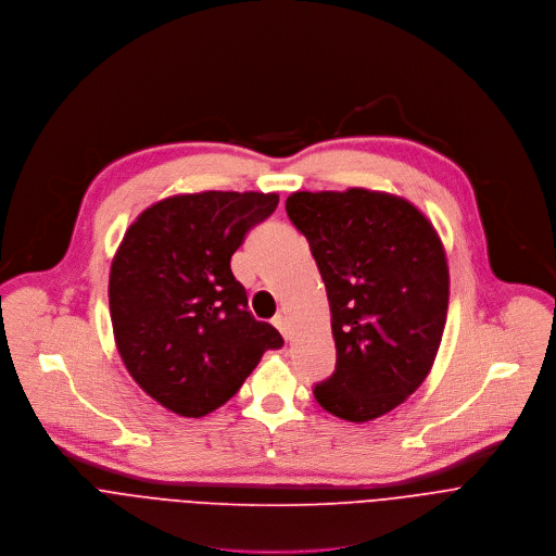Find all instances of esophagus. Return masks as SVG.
<instances>
[{
  "instance_id": "obj_1",
  "label": "esophagus",
  "mask_w": 556,
  "mask_h": 556,
  "mask_svg": "<svg viewBox=\"0 0 556 556\" xmlns=\"http://www.w3.org/2000/svg\"><path fill=\"white\" fill-rule=\"evenodd\" d=\"M271 324L282 332L285 340H289V321H287V317H285L282 313H278V315L271 319Z\"/></svg>"
}]
</instances>
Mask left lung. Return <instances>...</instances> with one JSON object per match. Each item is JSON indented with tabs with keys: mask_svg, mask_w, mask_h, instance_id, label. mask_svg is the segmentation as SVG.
Here are the masks:
<instances>
[{
	"mask_svg": "<svg viewBox=\"0 0 556 556\" xmlns=\"http://www.w3.org/2000/svg\"><path fill=\"white\" fill-rule=\"evenodd\" d=\"M285 207L321 274L338 349L336 372L313 394L344 420L379 418L433 366L450 306L445 250L425 214L394 194L293 192Z\"/></svg>",
	"mask_w": 556,
	"mask_h": 556,
	"instance_id": "left-lung-1",
	"label": "left lung"
}]
</instances>
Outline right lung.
<instances>
[{"mask_svg":"<svg viewBox=\"0 0 556 556\" xmlns=\"http://www.w3.org/2000/svg\"><path fill=\"white\" fill-rule=\"evenodd\" d=\"M276 192L177 194L147 207L109 274L118 353L136 383L166 409L199 418L230 401L265 351L285 342L248 306L230 269Z\"/></svg>","mask_w":556,"mask_h":556,"instance_id":"add662e5","label":"right lung"}]
</instances>
